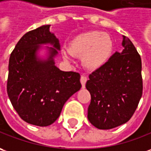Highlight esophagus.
<instances>
[{"mask_svg": "<svg viewBox=\"0 0 151 151\" xmlns=\"http://www.w3.org/2000/svg\"><path fill=\"white\" fill-rule=\"evenodd\" d=\"M87 80H88L87 77H85L84 75L81 76L80 82H81V84H82V88H85V84H86V83H87Z\"/></svg>", "mask_w": 151, "mask_h": 151, "instance_id": "obj_1", "label": "esophagus"}]
</instances>
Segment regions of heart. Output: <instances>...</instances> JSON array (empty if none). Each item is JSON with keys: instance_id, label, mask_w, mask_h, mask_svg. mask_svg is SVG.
<instances>
[{"instance_id": "b5f03b06", "label": "heart", "mask_w": 151, "mask_h": 151, "mask_svg": "<svg viewBox=\"0 0 151 151\" xmlns=\"http://www.w3.org/2000/svg\"><path fill=\"white\" fill-rule=\"evenodd\" d=\"M114 42L106 33L91 30L76 35L68 45V51L64 50L63 56L71 60L72 55L82 57L83 65L89 70H97L103 67L112 55Z\"/></svg>"}]
</instances>
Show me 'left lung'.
I'll return each instance as SVG.
<instances>
[{
	"instance_id": "obj_1",
	"label": "left lung",
	"mask_w": 151,
	"mask_h": 151,
	"mask_svg": "<svg viewBox=\"0 0 151 151\" xmlns=\"http://www.w3.org/2000/svg\"><path fill=\"white\" fill-rule=\"evenodd\" d=\"M122 47L92 73L86 83L91 94L88 118L97 129L109 130L127 122L142 96L140 56L126 36Z\"/></svg>"
}]
</instances>
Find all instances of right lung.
<instances>
[{
  "instance_id": "right-lung-1",
  "label": "right lung",
  "mask_w": 151,
  "mask_h": 151,
  "mask_svg": "<svg viewBox=\"0 0 151 151\" xmlns=\"http://www.w3.org/2000/svg\"><path fill=\"white\" fill-rule=\"evenodd\" d=\"M50 28L45 24L24 34L9 60L10 101L20 118L38 127L54 123L64 103L82 87L78 73L55 65L60 44Z\"/></svg>"
}]
</instances>
